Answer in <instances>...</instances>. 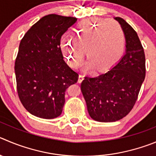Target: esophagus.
I'll return each mask as SVG.
<instances>
[{
    "label": "esophagus",
    "mask_w": 156,
    "mask_h": 156,
    "mask_svg": "<svg viewBox=\"0 0 156 156\" xmlns=\"http://www.w3.org/2000/svg\"><path fill=\"white\" fill-rule=\"evenodd\" d=\"M83 79H84V75H79V77H78V82H81Z\"/></svg>",
    "instance_id": "esophagus-1"
}]
</instances>
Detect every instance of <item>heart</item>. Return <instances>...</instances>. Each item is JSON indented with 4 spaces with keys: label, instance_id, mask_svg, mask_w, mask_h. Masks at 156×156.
<instances>
[{
    "label": "heart",
    "instance_id": "1",
    "mask_svg": "<svg viewBox=\"0 0 156 156\" xmlns=\"http://www.w3.org/2000/svg\"><path fill=\"white\" fill-rule=\"evenodd\" d=\"M125 33L120 25L109 19L88 18L80 21L73 38L63 37L60 47L68 65L77 68L86 54L88 68L101 71L115 64L124 54Z\"/></svg>",
    "mask_w": 156,
    "mask_h": 156
}]
</instances>
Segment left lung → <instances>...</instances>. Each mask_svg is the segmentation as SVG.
I'll list each match as a JSON object with an SVG mask.
<instances>
[{
  "label": "left lung",
  "instance_id": "8db88e82",
  "mask_svg": "<svg viewBox=\"0 0 156 156\" xmlns=\"http://www.w3.org/2000/svg\"><path fill=\"white\" fill-rule=\"evenodd\" d=\"M115 19L126 35V54L107 72L85 77L81 84L89 115L97 122H112L126 117L137 101L145 77V52L137 33L124 19Z\"/></svg>",
  "mask_w": 156,
  "mask_h": 156
}]
</instances>
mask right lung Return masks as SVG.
<instances>
[{
	"instance_id": "add662e5",
	"label": "right lung",
	"mask_w": 156,
	"mask_h": 156,
	"mask_svg": "<svg viewBox=\"0 0 156 156\" xmlns=\"http://www.w3.org/2000/svg\"><path fill=\"white\" fill-rule=\"evenodd\" d=\"M76 17L48 14L26 32L15 60L17 91L26 110L46 119L62 112L66 89L78 81V75L64 61L62 36Z\"/></svg>"
}]
</instances>
